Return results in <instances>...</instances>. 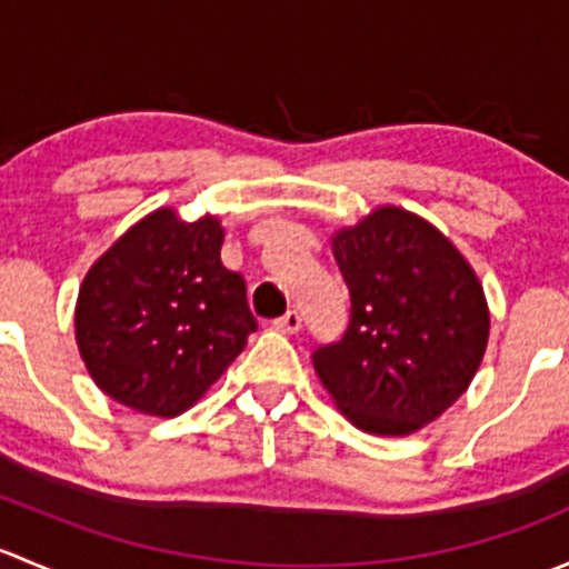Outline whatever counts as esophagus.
Masks as SVG:
<instances>
[{
	"label": "esophagus",
	"mask_w": 569,
	"mask_h": 569,
	"mask_svg": "<svg viewBox=\"0 0 569 569\" xmlns=\"http://www.w3.org/2000/svg\"><path fill=\"white\" fill-rule=\"evenodd\" d=\"M274 327H278L280 332H297L302 327V317L297 311H286L283 317L274 321Z\"/></svg>",
	"instance_id": "34e87169"
}]
</instances>
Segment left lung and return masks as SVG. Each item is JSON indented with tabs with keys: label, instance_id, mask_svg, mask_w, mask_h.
<instances>
[{
	"label": "left lung",
	"instance_id": "8db88e82",
	"mask_svg": "<svg viewBox=\"0 0 569 569\" xmlns=\"http://www.w3.org/2000/svg\"><path fill=\"white\" fill-rule=\"evenodd\" d=\"M332 256L352 308L341 341L313 352L321 386L363 432H418L479 371L490 336L485 289L432 222L396 206L341 228Z\"/></svg>",
	"mask_w": 569,
	"mask_h": 569
}]
</instances>
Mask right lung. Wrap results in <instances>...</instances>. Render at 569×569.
<instances>
[{
  "label": "right lung",
  "mask_w": 569,
  "mask_h": 569,
  "mask_svg": "<svg viewBox=\"0 0 569 569\" xmlns=\"http://www.w3.org/2000/svg\"><path fill=\"white\" fill-rule=\"evenodd\" d=\"M211 214L157 209L131 226L79 286L77 347L96 386L137 412L189 410L256 330L242 274L222 267Z\"/></svg>",
  "instance_id": "1"
}]
</instances>
